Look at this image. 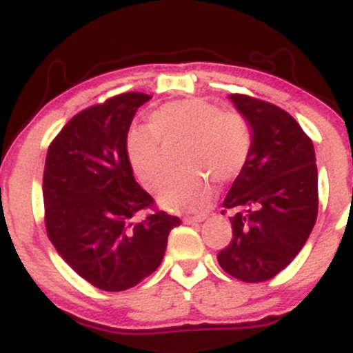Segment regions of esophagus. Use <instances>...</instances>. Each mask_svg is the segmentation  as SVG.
Returning <instances> with one entry per match:
<instances>
[{"label":"esophagus","instance_id":"34e87169","mask_svg":"<svg viewBox=\"0 0 353 353\" xmlns=\"http://www.w3.org/2000/svg\"><path fill=\"white\" fill-rule=\"evenodd\" d=\"M205 220H206V215H199V216H188V219H184V223H186V225H194V223L205 222Z\"/></svg>","mask_w":353,"mask_h":353}]
</instances>
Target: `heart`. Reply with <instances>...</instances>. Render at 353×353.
Wrapping results in <instances>:
<instances>
[{
	"instance_id": "obj_1",
	"label": "heart",
	"mask_w": 353,
	"mask_h": 353,
	"mask_svg": "<svg viewBox=\"0 0 353 353\" xmlns=\"http://www.w3.org/2000/svg\"><path fill=\"white\" fill-rule=\"evenodd\" d=\"M150 128H133L126 137V157L141 186L155 193L165 184L163 145L188 143L183 169L188 176L160 193L162 208L199 213L215 198L219 183H230L243 172L251 154L252 134L248 121L234 110H220L205 99H184L162 105L150 116Z\"/></svg>"
}]
</instances>
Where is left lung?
Segmentation results:
<instances>
[{
    "label": "left lung",
    "mask_w": 353,
    "mask_h": 353,
    "mask_svg": "<svg viewBox=\"0 0 353 353\" xmlns=\"http://www.w3.org/2000/svg\"><path fill=\"white\" fill-rule=\"evenodd\" d=\"M252 134L251 154L223 199L234 237L216 259L248 283L266 282L299 254L318 216V167L312 141L283 109L230 94Z\"/></svg>",
    "instance_id": "obj_1"
}]
</instances>
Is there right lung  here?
<instances>
[{
	"label": "right lung",
	"instance_id": "add662e5",
	"mask_svg": "<svg viewBox=\"0 0 353 353\" xmlns=\"http://www.w3.org/2000/svg\"><path fill=\"white\" fill-rule=\"evenodd\" d=\"M150 95L130 92L70 119L46 157V229L56 251L94 287L121 292L159 268L177 216L155 212L131 222L154 199L126 157L131 121Z\"/></svg>",
	"mask_w": 353,
	"mask_h": 353
}]
</instances>
